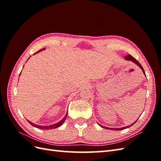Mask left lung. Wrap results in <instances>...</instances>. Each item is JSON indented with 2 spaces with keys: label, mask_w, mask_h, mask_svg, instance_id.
I'll list each match as a JSON object with an SVG mask.
<instances>
[{
  "label": "left lung",
  "mask_w": 161,
  "mask_h": 161,
  "mask_svg": "<svg viewBox=\"0 0 161 161\" xmlns=\"http://www.w3.org/2000/svg\"><path fill=\"white\" fill-rule=\"evenodd\" d=\"M125 59L126 60H131V62H133L134 63H135L136 64H137L141 69H142V72H143V73H144V75H146V74H145V72H144V69H143V67L142 66V65H141L140 63H139V62L138 61H137L136 60L135 58H134V57H132L131 56V55H128V56H125ZM138 120V119H137ZM137 120H136L134 123H133V124H131L130 125H128V126H125V127H123V128H107V127H105V126H103V125H100V124H99L101 127H102V128H105V129H108V130H124V129H125V128H130L131 125H132L134 124H135L136 121H137Z\"/></svg>",
  "instance_id": "left-lung-1"
}]
</instances>
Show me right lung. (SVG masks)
<instances>
[{
	"instance_id": "right-lung-1",
	"label": "right lung",
	"mask_w": 161,
	"mask_h": 161,
	"mask_svg": "<svg viewBox=\"0 0 161 161\" xmlns=\"http://www.w3.org/2000/svg\"><path fill=\"white\" fill-rule=\"evenodd\" d=\"M44 50H46V48H43V49H41V50H39L38 52H36L35 53H34V54H36V53H38V52H41V51ZM20 75H21V73H20ZM20 75H19V76H20ZM67 115H68V111H67V113H66V115L64 117V118H63L62 120H60V121H59V122L56 123V124H54L50 125H37V124H33V123L31 122V121H30L29 120H27V121H28V122H29V123H30L31 125H33V127H36V128H39V129H42V130H47L54 129V128H56L60 127V125H62V124L64 122V121L66 120V118H67Z\"/></svg>"
}]
</instances>
